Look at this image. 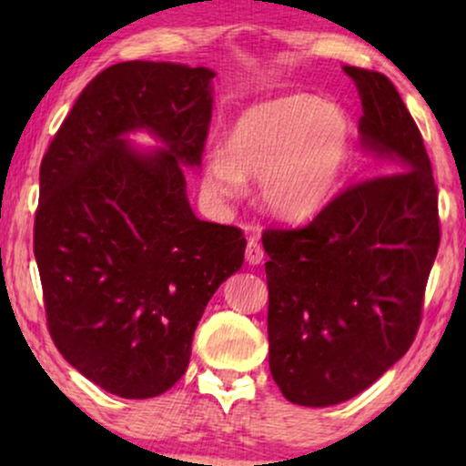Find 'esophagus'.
<instances>
[{"instance_id": "obj_1", "label": "esophagus", "mask_w": 466, "mask_h": 466, "mask_svg": "<svg viewBox=\"0 0 466 466\" xmlns=\"http://www.w3.org/2000/svg\"><path fill=\"white\" fill-rule=\"evenodd\" d=\"M263 258H265V252H263V248H260V244L257 239H250L248 241V246H246V260L250 265H260L263 263Z\"/></svg>"}]
</instances>
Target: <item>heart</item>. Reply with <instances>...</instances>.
<instances>
[{
  "mask_svg": "<svg viewBox=\"0 0 466 466\" xmlns=\"http://www.w3.org/2000/svg\"><path fill=\"white\" fill-rule=\"evenodd\" d=\"M352 148V125L339 106L292 93L260 101L228 125L225 150H212L203 184L216 199L244 193L246 177H258L267 212L299 222L333 199Z\"/></svg>",
  "mask_w": 466,
  "mask_h": 466,
  "instance_id": "heart-1",
  "label": "heart"
}]
</instances>
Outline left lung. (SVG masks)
Returning a JSON list of instances; mask_svg holds the SVG:
<instances>
[{"label":"left lung","instance_id":"8db88e82","mask_svg":"<svg viewBox=\"0 0 466 466\" xmlns=\"http://www.w3.org/2000/svg\"><path fill=\"white\" fill-rule=\"evenodd\" d=\"M359 88L362 150L378 174L308 227L269 228V369L290 403L329 407L367 390L418 333L439 248L437 187L411 114L380 72L343 66Z\"/></svg>","mask_w":466,"mask_h":466}]
</instances>
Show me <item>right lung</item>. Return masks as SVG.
<instances>
[{"mask_svg":"<svg viewBox=\"0 0 466 466\" xmlns=\"http://www.w3.org/2000/svg\"><path fill=\"white\" fill-rule=\"evenodd\" d=\"M216 72L127 61L88 82L40 165L34 252L48 330L69 365L123 399L169 390L218 286L244 265L239 228L199 220ZM146 130L158 149L126 139Z\"/></svg>","mask_w":466,"mask_h":466,"instance_id":"add662e5","label":"right lung"}]
</instances>
